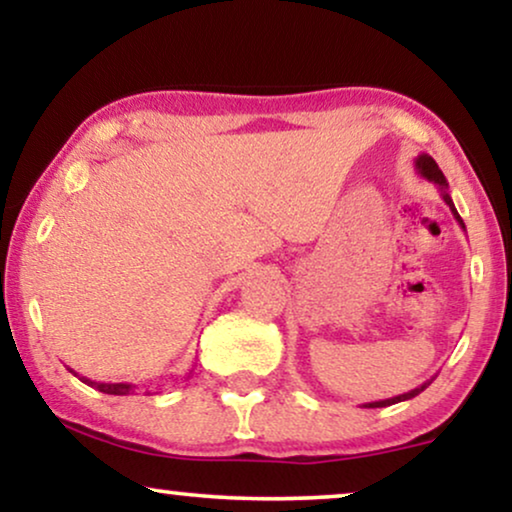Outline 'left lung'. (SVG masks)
<instances>
[{"instance_id":"obj_1","label":"left lung","mask_w":512,"mask_h":512,"mask_svg":"<svg viewBox=\"0 0 512 512\" xmlns=\"http://www.w3.org/2000/svg\"><path fill=\"white\" fill-rule=\"evenodd\" d=\"M415 170H417L419 174H422L424 179H429V181H433V184L438 186V191H440V195H443V200H445L447 205H450V209H452L454 219H457L459 226L466 230V226H464V221H461L459 212H457V209H454V202H452V198H450V191H447V179H445V174L440 172V167H438L436 160H433L431 156H426V153H422V156H417V160H415ZM431 382H433V377H431V380H426L424 384H419L417 389L408 391V394H401V396H394V398H384V401L363 403V408H387V405H394V403H401V401H410V398H415V396L422 394V391H424L426 387H429Z\"/></svg>"}]
</instances>
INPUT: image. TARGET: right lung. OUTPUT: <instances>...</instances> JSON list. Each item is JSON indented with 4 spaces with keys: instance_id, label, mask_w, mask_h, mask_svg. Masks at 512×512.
<instances>
[{
    "instance_id": "obj_1",
    "label": "right lung",
    "mask_w": 512,
    "mask_h": 512,
    "mask_svg": "<svg viewBox=\"0 0 512 512\" xmlns=\"http://www.w3.org/2000/svg\"><path fill=\"white\" fill-rule=\"evenodd\" d=\"M72 370V368H69ZM74 373V370H72ZM76 377H79V373H74ZM81 382H86L88 387H93V389H97V391H102V394H111V396H128V394H132V384H128V382H116V384H111V382H95V380H88V377H79Z\"/></svg>"
}]
</instances>
